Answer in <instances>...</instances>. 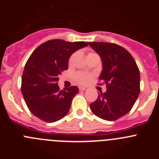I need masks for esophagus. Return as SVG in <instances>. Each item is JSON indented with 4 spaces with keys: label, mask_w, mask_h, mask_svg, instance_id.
Wrapping results in <instances>:
<instances>
[{
    "label": "esophagus",
    "mask_w": 159,
    "mask_h": 159,
    "mask_svg": "<svg viewBox=\"0 0 159 159\" xmlns=\"http://www.w3.org/2000/svg\"><path fill=\"white\" fill-rule=\"evenodd\" d=\"M79 89H80V91H83V92H84V91H86L87 88L86 87H80Z\"/></svg>",
    "instance_id": "1"
}]
</instances>
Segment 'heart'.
<instances>
[{
	"label": "heart",
	"instance_id": "heart-1",
	"mask_svg": "<svg viewBox=\"0 0 159 159\" xmlns=\"http://www.w3.org/2000/svg\"><path fill=\"white\" fill-rule=\"evenodd\" d=\"M95 54L93 52H90L88 55H92ZM73 57L74 55H72L69 60V62L71 63L72 61ZM74 78H75V81H76L78 84H87L91 81L92 78V75L91 74H88V73H84V72H77L75 73V75H74Z\"/></svg>",
	"mask_w": 159,
	"mask_h": 159
}]
</instances>
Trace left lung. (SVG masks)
Returning a JSON list of instances; mask_svg holds the SVG:
<instances>
[{"label":"left lung","instance_id":"obj_1","mask_svg":"<svg viewBox=\"0 0 159 159\" xmlns=\"http://www.w3.org/2000/svg\"><path fill=\"white\" fill-rule=\"evenodd\" d=\"M99 55L102 70L99 80L106 84L107 91L99 94L90 104L95 116L115 121L127 115L134 106L140 92V73L135 60L121 46L105 42H88Z\"/></svg>","mask_w":159,"mask_h":159}]
</instances>
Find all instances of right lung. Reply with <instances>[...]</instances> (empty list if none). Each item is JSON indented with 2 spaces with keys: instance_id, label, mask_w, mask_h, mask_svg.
Masks as SVG:
<instances>
[{
  "instance_id": "1",
  "label": "right lung",
  "mask_w": 159,
  "mask_h": 159,
  "mask_svg": "<svg viewBox=\"0 0 159 159\" xmlns=\"http://www.w3.org/2000/svg\"><path fill=\"white\" fill-rule=\"evenodd\" d=\"M88 42L51 40L38 46L25 66L21 92L29 111L47 123H54L68 113L71 101L79 92L76 86L60 91L59 75L67 70L72 53Z\"/></svg>"
}]
</instances>
